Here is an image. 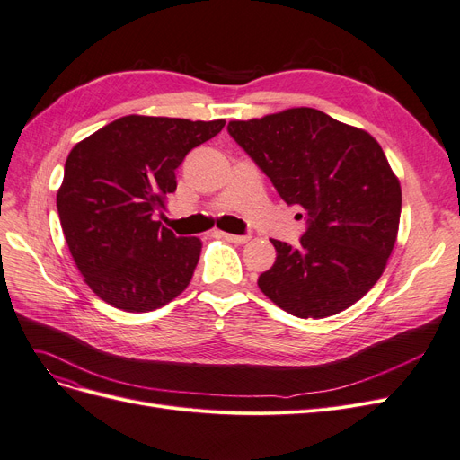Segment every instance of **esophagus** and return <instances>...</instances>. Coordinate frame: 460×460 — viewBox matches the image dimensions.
Wrapping results in <instances>:
<instances>
[{
    "instance_id": "obj_1",
    "label": "esophagus",
    "mask_w": 460,
    "mask_h": 460,
    "mask_svg": "<svg viewBox=\"0 0 460 460\" xmlns=\"http://www.w3.org/2000/svg\"><path fill=\"white\" fill-rule=\"evenodd\" d=\"M217 234L233 244H246L250 241V234H233V233H226V231H217Z\"/></svg>"
}]
</instances>
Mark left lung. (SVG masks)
Wrapping results in <instances>:
<instances>
[{"label":"left lung","mask_w":460,"mask_h":460,"mask_svg":"<svg viewBox=\"0 0 460 460\" xmlns=\"http://www.w3.org/2000/svg\"><path fill=\"white\" fill-rule=\"evenodd\" d=\"M231 137L288 205L308 212L296 250L274 241L257 286L296 317L349 308L384 274L401 222L402 190L376 138L310 107L231 119Z\"/></svg>","instance_id":"left-lung-1"}]
</instances>
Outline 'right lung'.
Instances as JSON below:
<instances>
[{"label":"right lung","mask_w":460,"mask_h":460,"mask_svg":"<svg viewBox=\"0 0 460 460\" xmlns=\"http://www.w3.org/2000/svg\"><path fill=\"white\" fill-rule=\"evenodd\" d=\"M224 126L129 114L73 146L56 207L73 261L102 301L141 314L188 288L201 238L176 236L154 216L176 190L186 154Z\"/></svg>","instance_id":"right-lung-1"}]
</instances>
